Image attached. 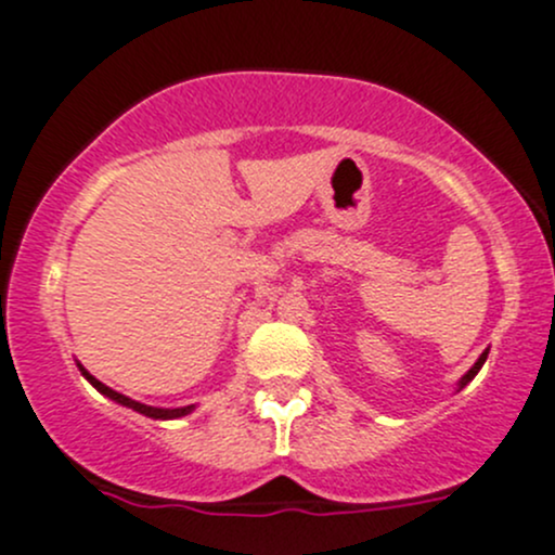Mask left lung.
Instances as JSON below:
<instances>
[{"instance_id":"1","label":"left lung","mask_w":555,"mask_h":555,"mask_svg":"<svg viewBox=\"0 0 555 555\" xmlns=\"http://www.w3.org/2000/svg\"><path fill=\"white\" fill-rule=\"evenodd\" d=\"M487 356H489V348H487V351H483L481 356H478V361H476V364H474V366H470V370H468V372H465V375H463V377H460V383H457V390H463V388H465V385H468L470 380H474V377L478 375V370H481V366H483V361H487Z\"/></svg>"}]
</instances>
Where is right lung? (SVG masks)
Returning a JSON list of instances; mask_svg holds the SVG:
<instances>
[{"instance_id":"add662e5","label":"right lung","mask_w":555,"mask_h":555,"mask_svg":"<svg viewBox=\"0 0 555 555\" xmlns=\"http://www.w3.org/2000/svg\"><path fill=\"white\" fill-rule=\"evenodd\" d=\"M77 366H79L81 377H85V380L90 383L92 388L98 390V393H103V396H106V399L116 401V404L127 406V410H132V412H140V415H145V417H151V420H178V417H185V415H191V412L196 410L194 404H189V406H175V410H165V406H149V404H140V401L130 399V396L119 393V390L108 388L106 383H101V380H98V377H92L90 372H87L85 366L79 364V361H77Z\"/></svg>"}]
</instances>
